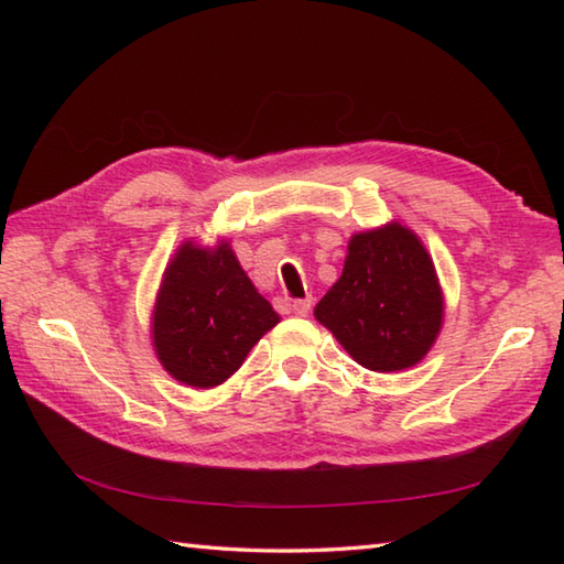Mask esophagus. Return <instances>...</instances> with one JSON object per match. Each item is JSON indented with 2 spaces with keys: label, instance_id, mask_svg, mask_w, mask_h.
<instances>
[{
  "label": "esophagus",
  "instance_id": "esophagus-1",
  "mask_svg": "<svg viewBox=\"0 0 564 564\" xmlns=\"http://www.w3.org/2000/svg\"><path fill=\"white\" fill-rule=\"evenodd\" d=\"M310 307H313V301H310V297H307V301H293V305H291L295 317H307Z\"/></svg>",
  "mask_w": 564,
  "mask_h": 564
}]
</instances>
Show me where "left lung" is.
Returning a JSON list of instances; mask_svg holds the SVG:
<instances>
[{
	"instance_id": "left-lung-1",
	"label": "left lung",
	"mask_w": 564,
	"mask_h": 564,
	"mask_svg": "<svg viewBox=\"0 0 564 564\" xmlns=\"http://www.w3.org/2000/svg\"><path fill=\"white\" fill-rule=\"evenodd\" d=\"M315 319L358 366L376 373L416 366L443 327V291L422 239L398 220L351 235Z\"/></svg>"
}]
</instances>
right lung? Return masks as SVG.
<instances>
[{
    "label": "right lung",
    "instance_id": "1",
    "mask_svg": "<svg viewBox=\"0 0 564 564\" xmlns=\"http://www.w3.org/2000/svg\"><path fill=\"white\" fill-rule=\"evenodd\" d=\"M281 317L239 267L227 239L178 245L154 295L150 337L162 368L188 388L220 386Z\"/></svg>",
    "mask_w": 564,
    "mask_h": 564
}]
</instances>
